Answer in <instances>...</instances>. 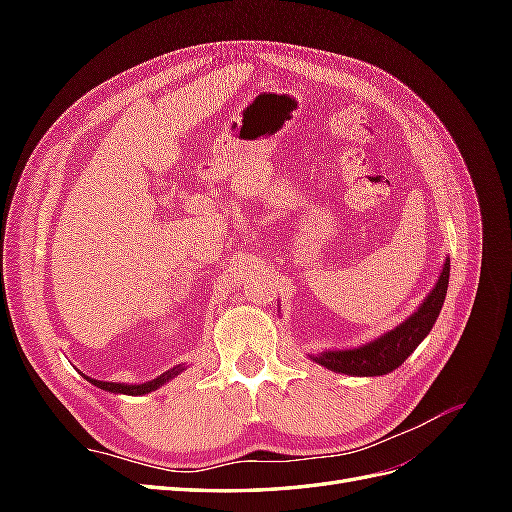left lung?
<instances>
[{
    "mask_svg": "<svg viewBox=\"0 0 512 512\" xmlns=\"http://www.w3.org/2000/svg\"><path fill=\"white\" fill-rule=\"evenodd\" d=\"M448 273H451V260L444 262L436 288L427 294L421 307L406 322H401L397 329L384 333L367 346L352 350H329L312 356V359L331 371H342V374L350 376H382L397 369L436 324L446 297Z\"/></svg>",
    "mask_w": 512,
    "mask_h": 512,
    "instance_id": "8db88e82",
    "label": "left lung"
}]
</instances>
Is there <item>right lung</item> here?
<instances>
[{
	"label": "right lung",
	"mask_w": 512,
	"mask_h": 512,
	"mask_svg": "<svg viewBox=\"0 0 512 512\" xmlns=\"http://www.w3.org/2000/svg\"><path fill=\"white\" fill-rule=\"evenodd\" d=\"M181 371V365L179 367H173L170 371H166V374L158 376L156 380L151 382H145V384H117V382H102V380H94V378H87L91 384H96L98 389L102 391H111V393H123V395H145V393H151L156 391L158 386H162L164 382H168L170 378H175Z\"/></svg>",
	"instance_id": "1"
}]
</instances>
